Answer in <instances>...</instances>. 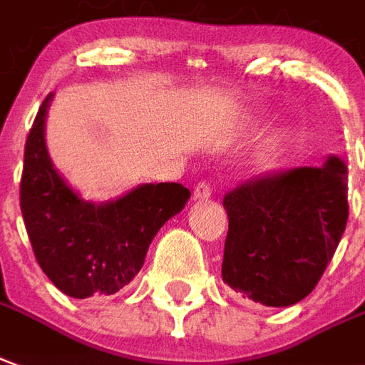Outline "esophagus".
<instances>
[{"instance_id": "34e87169", "label": "esophagus", "mask_w": 365, "mask_h": 365, "mask_svg": "<svg viewBox=\"0 0 365 365\" xmlns=\"http://www.w3.org/2000/svg\"><path fill=\"white\" fill-rule=\"evenodd\" d=\"M210 193H212V187H210L209 182H205V180L197 182L195 190H193V197H195V199H199V201H203V199H209Z\"/></svg>"}]
</instances>
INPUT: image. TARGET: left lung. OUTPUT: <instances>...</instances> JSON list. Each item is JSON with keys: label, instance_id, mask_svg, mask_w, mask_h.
<instances>
[{"label": "left lung", "instance_id": "1", "mask_svg": "<svg viewBox=\"0 0 365 365\" xmlns=\"http://www.w3.org/2000/svg\"><path fill=\"white\" fill-rule=\"evenodd\" d=\"M341 158L255 175L222 199L228 212L222 280L242 298L292 306L317 286L348 220Z\"/></svg>", "mask_w": 365, "mask_h": 365}]
</instances>
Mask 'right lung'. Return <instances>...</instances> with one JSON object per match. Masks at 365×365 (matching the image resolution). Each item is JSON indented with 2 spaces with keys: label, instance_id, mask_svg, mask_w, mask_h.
Returning a JSON list of instances; mask_svg holds the SVG:
<instances>
[{
  "label": "right lung",
  "instance_id": "1",
  "mask_svg": "<svg viewBox=\"0 0 365 365\" xmlns=\"http://www.w3.org/2000/svg\"><path fill=\"white\" fill-rule=\"evenodd\" d=\"M48 94L26 143L21 212L34 257L71 298L115 294L141 271L156 232L190 199L182 183H148L112 203H88L53 170L44 143Z\"/></svg>",
  "mask_w": 365,
  "mask_h": 365
}]
</instances>
